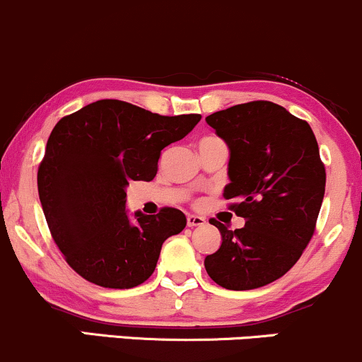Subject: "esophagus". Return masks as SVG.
Segmentation results:
<instances>
[{"mask_svg":"<svg viewBox=\"0 0 362 362\" xmlns=\"http://www.w3.org/2000/svg\"><path fill=\"white\" fill-rule=\"evenodd\" d=\"M186 223H188V227H203L206 220L199 215H188L186 216Z\"/></svg>","mask_w":362,"mask_h":362,"instance_id":"esophagus-1","label":"esophagus"}]
</instances>
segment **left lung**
Returning a JSON list of instances; mask_svg holds the SVG:
<instances>
[{
	"mask_svg": "<svg viewBox=\"0 0 362 362\" xmlns=\"http://www.w3.org/2000/svg\"><path fill=\"white\" fill-rule=\"evenodd\" d=\"M230 151L225 199L245 225L222 233L205 257L208 276L235 291L266 286L296 264L315 232L325 165L313 130L273 101H249L206 117Z\"/></svg>",
	"mask_w": 362,
	"mask_h": 362,
	"instance_id": "left-lung-1",
	"label": "left lung"
}]
</instances>
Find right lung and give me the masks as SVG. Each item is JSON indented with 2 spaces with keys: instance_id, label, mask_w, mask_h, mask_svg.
<instances>
[{
  "instance_id": "1",
  "label": "right lung",
  "mask_w": 362,
  "mask_h": 362,
  "mask_svg": "<svg viewBox=\"0 0 362 362\" xmlns=\"http://www.w3.org/2000/svg\"><path fill=\"white\" fill-rule=\"evenodd\" d=\"M199 120L100 100L54 127L38 165V197L54 242L86 281L129 290L154 273L164 240L186 227V216L164 206L132 220L125 189L129 181L154 180L160 151Z\"/></svg>"
}]
</instances>
